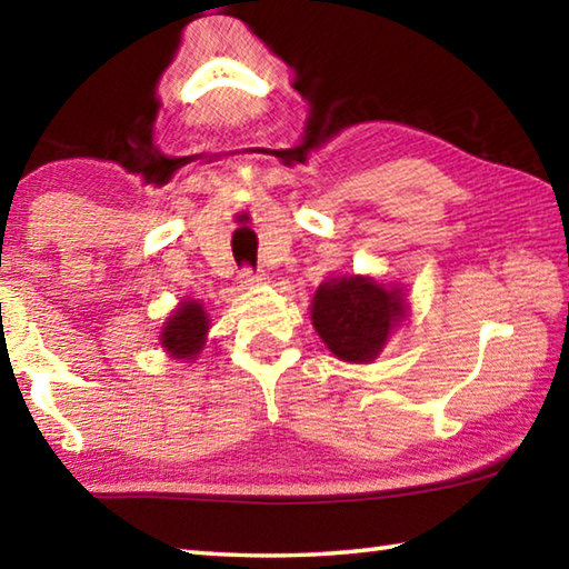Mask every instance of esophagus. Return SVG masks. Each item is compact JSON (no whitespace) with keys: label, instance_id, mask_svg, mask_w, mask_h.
<instances>
[{"label":"esophagus","instance_id":"esophagus-1","mask_svg":"<svg viewBox=\"0 0 569 569\" xmlns=\"http://www.w3.org/2000/svg\"><path fill=\"white\" fill-rule=\"evenodd\" d=\"M240 283H243L246 288H256V286L266 283V273L253 271V268H243V271H240Z\"/></svg>","mask_w":569,"mask_h":569}]
</instances>
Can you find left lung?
Masks as SVG:
<instances>
[{
    "label": "left lung",
    "mask_w": 569,
    "mask_h": 569,
    "mask_svg": "<svg viewBox=\"0 0 569 569\" xmlns=\"http://www.w3.org/2000/svg\"><path fill=\"white\" fill-rule=\"evenodd\" d=\"M407 316L399 286H381L369 276H339L319 286L311 303V321L333 356L351 363H369Z\"/></svg>",
    "instance_id": "obj_1"
}]
</instances>
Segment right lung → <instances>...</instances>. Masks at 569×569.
<instances>
[{
	"mask_svg": "<svg viewBox=\"0 0 569 569\" xmlns=\"http://www.w3.org/2000/svg\"><path fill=\"white\" fill-rule=\"evenodd\" d=\"M208 313L203 303L198 301H180L170 319L162 326L160 343L172 359L192 361L206 346L208 336Z\"/></svg>",
	"mask_w": 569,
	"mask_h": 569,
	"instance_id": "add662e5",
	"label": "right lung"
}]
</instances>
